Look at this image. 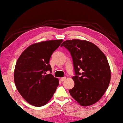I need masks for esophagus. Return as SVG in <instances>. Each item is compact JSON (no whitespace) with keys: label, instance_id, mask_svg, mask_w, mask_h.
Segmentation results:
<instances>
[{"label":"esophagus","instance_id":"obj_1","mask_svg":"<svg viewBox=\"0 0 123 123\" xmlns=\"http://www.w3.org/2000/svg\"><path fill=\"white\" fill-rule=\"evenodd\" d=\"M66 78V77H62V78H60V80H61V81H62V82H63V81H64L65 80Z\"/></svg>","mask_w":123,"mask_h":123}]
</instances>
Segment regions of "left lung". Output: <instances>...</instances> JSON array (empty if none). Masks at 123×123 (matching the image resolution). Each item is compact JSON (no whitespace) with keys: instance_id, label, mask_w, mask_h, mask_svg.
Here are the masks:
<instances>
[{"instance_id":"1","label":"left lung","mask_w":123,"mask_h":123,"mask_svg":"<svg viewBox=\"0 0 123 123\" xmlns=\"http://www.w3.org/2000/svg\"><path fill=\"white\" fill-rule=\"evenodd\" d=\"M61 46L72 57L74 86L69 91L81 106L95 104L103 97L111 81V69L106 56L97 46L80 39L67 40Z\"/></svg>"}]
</instances>
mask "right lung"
<instances>
[{
    "instance_id": "add662e5",
    "label": "right lung",
    "mask_w": 123,
    "mask_h": 123,
    "mask_svg": "<svg viewBox=\"0 0 123 123\" xmlns=\"http://www.w3.org/2000/svg\"><path fill=\"white\" fill-rule=\"evenodd\" d=\"M62 39L43 41L32 44L24 50L18 59L14 70V82L17 90L30 104L45 105L59 85L58 79L51 73L49 64L53 53Z\"/></svg>"
}]
</instances>
